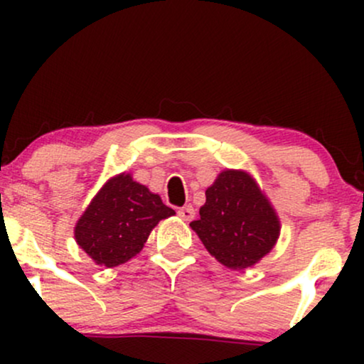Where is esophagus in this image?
<instances>
[{"instance_id": "esophagus-1", "label": "esophagus", "mask_w": 364, "mask_h": 364, "mask_svg": "<svg viewBox=\"0 0 364 364\" xmlns=\"http://www.w3.org/2000/svg\"><path fill=\"white\" fill-rule=\"evenodd\" d=\"M178 215L181 217L183 220H191L195 217V208L191 205H185L178 210Z\"/></svg>"}]
</instances>
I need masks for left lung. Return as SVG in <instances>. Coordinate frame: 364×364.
Masks as SVG:
<instances>
[{
    "label": "left lung",
    "mask_w": 364,
    "mask_h": 364,
    "mask_svg": "<svg viewBox=\"0 0 364 364\" xmlns=\"http://www.w3.org/2000/svg\"><path fill=\"white\" fill-rule=\"evenodd\" d=\"M205 196L198 220L190 228L217 262L245 270L272 252L281 220L252 174L225 169L207 188Z\"/></svg>",
    "instance_id": "1"
}]
</instances>
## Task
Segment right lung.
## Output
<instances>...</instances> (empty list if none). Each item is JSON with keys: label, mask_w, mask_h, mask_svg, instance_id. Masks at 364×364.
Instances as JSON below:
<instances>
[{"label": "right lung", "mask_w": 364, "mask_h": 364, "mask_svg": "<svg viewBox=\"0 0 364 364\" xmlns=\"http://www.w3.org/2000/svg\"><path fill=\"white\" fill-rule=\"evenodd\" d=\"M161 196L129 173L104 183L75 224V241L97 265L118 267L141 252L150 231L174 215Z\"/></svg>", "instance_id": "right-lung-1"}]
</instances>
